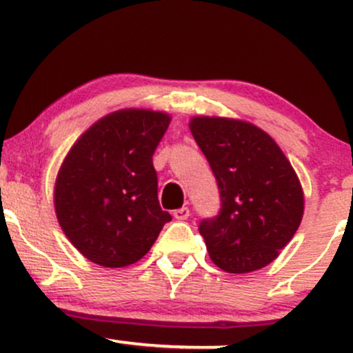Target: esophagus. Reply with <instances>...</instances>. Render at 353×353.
<instances>
[{"label":"esophagus","mask_w":353,"mask_h":353,"mask_svg":"<svg viewBox=\"0 0 353 353\" xmlns=\"http://www.w3.org/2000/svg\"><path fill=\"white\" fill-rule=\"evenodd\" d=\"M173 216H175L176 220H187L190 216V208L188 207H181L173 212Z\"/></svg>","instance_id":"esophagus-1"}]
</instances>
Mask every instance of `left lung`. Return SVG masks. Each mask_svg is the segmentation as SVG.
Returning <instances> with one entry per match:
<instances>
[{
  "instance_id": "left-lung-1",
  "label": "left lung",
  "mask_w": 353,
  "mask_h": 353,
  "mask_svg": "<svg viewBox=\"0 0 353 353\" xmlns=\"http://www.w3.org/2000/svg\"><path fill=\"white\" fill-rule=\"evenodd\" d=\"M190 130L220 193L219 213L198 225L210 259L230 273L267 267L302 221L303 193L290 161L252 123L198 117Z\"/></svg>"
}]
</instances>
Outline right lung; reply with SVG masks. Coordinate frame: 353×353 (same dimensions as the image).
Listing matches in <instances>:
<instances>
[{
  "mask_svg": "<svg viewBox=\"0 0 353 353\" xmlns=\"http://www.w3.org/2000/svg\"><path fill=\"white\" fill-rule=\"evenodd\" d=\"M168 125L165 113L121 110L86 130L66 155L54 208L65 235L91 262H138L172 220L158 201L153 166Z\"/></svg>",
  "mask_w": 353,
  "mask_h": 353,
  "instance_id": "add662e5",
  "label": "right lung"
}]
</instances>
